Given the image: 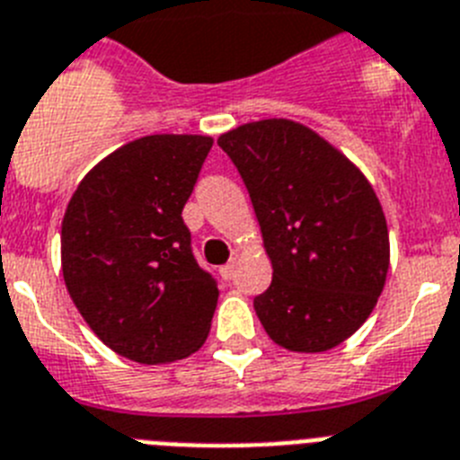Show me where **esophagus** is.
<instances>
[{"instance_id": "34e87169", "label": "esophagus", "mask_w": 460, "mask_h": 460, "mask_svg": "<svg viewBox=\"0 0 460 460\" xmlns=\"http://www.w3.org/2000/svg\"><path fill=\"white\" fill-rule=\"evenodd\" d=\"M234 268H237V261H230L227 265H223L221 268V277L223 279H230L234 274Z\"/></svg>"}]
</instances>
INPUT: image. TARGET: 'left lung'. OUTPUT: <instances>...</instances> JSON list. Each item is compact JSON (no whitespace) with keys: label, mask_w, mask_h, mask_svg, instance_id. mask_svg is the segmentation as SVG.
I'll list each match as a JSON object with an SVG mask.
<instances>
[{"label":"left lung","mask_w":460,"mask_h":460,"mask_svg":"<svg viewBox=\"0 0 460 460\" xmlns=\"http://www.w3.org/2000/svg\"><path fill=\"white\" fill-rule=\"evenodd\" d=\"M249 190L272 262L253 300L279 347L319 353L358 331L382 296L388 227L363 172L307 125L268 118L218 137Z\"/></svg>","instance_id":"1"}]
</instances>
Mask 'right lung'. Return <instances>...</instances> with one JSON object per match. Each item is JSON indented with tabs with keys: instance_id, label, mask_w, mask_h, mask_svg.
Returning <instances> with one entry per match:
<instances>
[{
	"instance_id": "obj_1",
	"label": "right lung",
	"mask_w": 460,
	"mask_h": 460,
	"mask_svg": "<svg viewBox=\"0 0 460 460\" xmlns=\"http://www.w3.org/2000/svg\"><path fill=\"white\" fill-rule=\"evenodd\" d=\"M214 139L151 135L97 163L62 218V277L118 356L163 365L209 335L218 286L198 265L181 211Z\"/></svg>"
}]
</instances>
